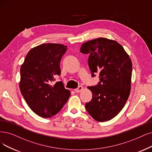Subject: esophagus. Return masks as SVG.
<instances>
[{
	"label": "esophagus",
	"instance_id": "34e87169",
	"mask_svg": "<svg viewBox=\"0 0 152 152\" xmlns=\"http://www.w3.org/2000/svg\"><path fill=\"white\" fill-rule=\"evenodd\" d=\"M83 89V87L82 86H79L77 88H75L74 90H75V92L78 93V92H80L81 91H82Z\"/></svg>",
	"mask_w": 152,
	"mask_h": 152
}]
</instances>
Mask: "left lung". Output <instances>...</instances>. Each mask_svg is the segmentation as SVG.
I'll return each mask as SVG.
<instances>
[{"label": "left lung", "instance_id": "left-lung-1", "mask_svg": "<svg viewBox=\"0 0 152 152\" xmlns=\"http://www.w3.org/2000/svg\"><path fill=\"white\" fill-rule=\"evenodd\" d=\"M80 52L89 54L92 76L99 74L100 82L88 87L92 99L86 103L88 113L98 122L110 120L122 110L131 90L132 60L117 41L100 37L83 43Z\"/></svg>", "mask_w": 152, "mask_h": 152}]
</instances>
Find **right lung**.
<instances>
[{"mask_svg":"<svg viewBox=\"0 0 152 152\" xmlns=\"http://www.w3.org/2000/svg\"><path fill=\"white\" fill-rule=\"evenodd\" d=\"M67 47L43 44L27 53L20 67L19 87L30 109L39 116L50 118L57 114L70 95L62 82H52L60 75V62Z\"/></svg>","mask_w":152,"mask_h":152,"instance_id":"add662e5","label":"right lung"}]
</instances>
